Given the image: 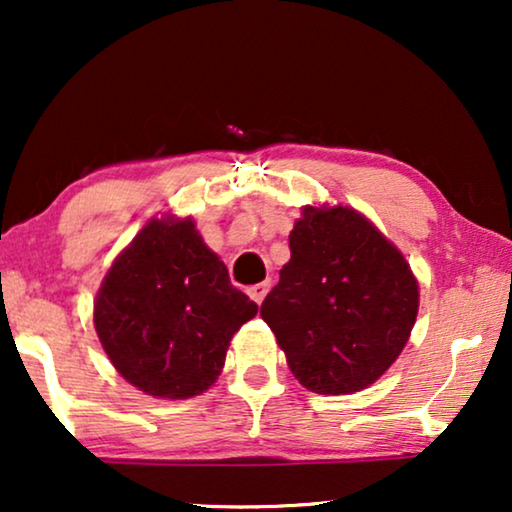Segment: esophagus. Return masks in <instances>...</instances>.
I'll use <instances>...</instances> for the list:
<instances>
[{
	"label": "esophagus",
	"instance_id": "1",
	"mask_svg": "<svg viewBox=\"0 0 512 512\" xmlns=\"http://www.w3.org/2000/svg\"><path fill=\"white\" fill-rule=\"evenodd\" d=\"M268 289H270V282L254 284V286H249V296H251V300H254V303L261 305L263 298H265V293H268Z\"/></svg>",
	"mask_w": 512,
	"mask_h": 512
}]
</instances>
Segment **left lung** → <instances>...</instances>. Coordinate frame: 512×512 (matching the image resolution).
Masks as SVG:
<instances>
[{
	"instance_id": "left-lung-1",
	"label": "left lung",
	"mask_w": 512,
	"mask_h": 512,
	"mask_svg": "<svg viewBox=\"0 0 512 512\" xmlns=\"http://www.w3.org/2000/svg\"><path fill=\"white\" fill-rule=\"evenodd\" d=\"M291 261L265 296L261 317L291 373L314 394H352L403 352L419 286L401 251L352 207H305Z\"/></svg>"
}]
</instances>
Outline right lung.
<instances>
[{
  "label": "right lung",
  "instance_id": "right-lung-1",
  "mask_svg": "<svg viewBox=\"0 0 512 512\" xmlns=\"http://www.w3.org/2000/svg\"><path fill=\"white\" fill-rule=\"evenodd\" d=\"M256 312L193 219L165 216L146 223L109 268L95 298V331L132 387L177 401L212 387L230 338Z\"/></svg>",
  "mask_w": 512,
  "mask_h": 512
}]
</instances>
